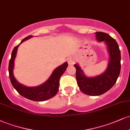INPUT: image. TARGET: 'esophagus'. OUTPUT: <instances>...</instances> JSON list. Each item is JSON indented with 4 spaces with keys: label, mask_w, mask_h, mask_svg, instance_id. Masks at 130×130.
Here are the masks:
<instances>
[{
    "label": "esophagus",
    "mask_w": 130,
    "mask_h": 130,
    "mask_svg": "<svg viewBox=\"0 0 130 130\" xmlns=\"http://www.w3.org/2000/svg\"><path fill=\"white\" fill-rule=\"evenodd\" d=\"M68 63L70 65H74V64L76 63V59H74V57H69L68 59Z\"/></svg>",
    "instance_id": "1"
}]
</instances>
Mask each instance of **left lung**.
I'll return each instance as SVG.
<instances>
[{"instance_id":"obj_1","label":"left lung","mask_w":130,"mask_h":130,"mask_svg":"<svg viewBox=\"0 0 130 130\" xmlns=\"http://www.w3.org/2000/svg\"><path fill=\"white\" fill-rule=\"evenodd\" d=\"M96 39L105 41L108 46L110 59L105 72L93 77H87L78 65L74 64L77 83L82 92L90 96L102 95L111 89L117 81L121 68V56L119 45L114 38L106 33L95 32Z\"/></svg>"}]
</instances>
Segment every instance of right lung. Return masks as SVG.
<instances>
[{"label":"right lung","instance_id":"1","mask_svg":"<svg viewBox=\"0 0 130 130\" xmlns=\"http://www.w3.org/2000/svg\"><path fill=\"white\" fill-rule=\"evenodd\" d=\"M32 37V35H29L26 37L22 40L21 43L25 40L31 38ZM19 44L14 47L11 53V59L9 62V77H10V81L13 87L21 96L32 101H43L54 97L59 90L60 78L66 70L68 67V63L65 62L63 65H60L56 69H55L48 80L41 86L35 87H26L19 83L14 78L13 73L14 60L16 57L18 47Z\"/></svg>","mask_w":130,"mask_h":130}]
</instances>
